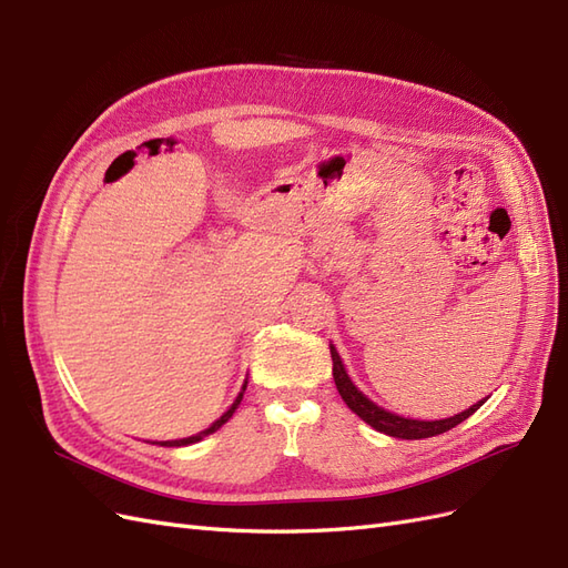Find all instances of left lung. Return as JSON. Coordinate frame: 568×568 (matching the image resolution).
<instances>
[{
    "label": "left lung",
    "instance_id": "8db88e82",
    "mask_svg": "<svg viewBox=\"0 0 568 568\" xmlns=\"http://www.w3.org/2000/svg\"><path fill=\"white\" fill-rule=\"evenodd\" d=\"M329 351H332V363H334V382H336V388L341 393L343 403H346L359 419L367 422L372 428H376V432H382L386 436L405 438V440L432 438V436L450 432L453 426L462 424L464 419H469L474 412L486 403V400H478L469 409L459 412V415L448 417V419H436V422H422V419H407V417H400V415H393V412L372 403L363 390H357V386L351 382V376H348L346 367H343L341 357H338V353H336L332 343H329Z\"/></svg>",
    "mask_w": 568,
    "mask_h": 568
}]
</instances>
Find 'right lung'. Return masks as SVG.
Here are the masks:
<instances>
[{"instance_id":"add662e5","label":"right lung","mask_w":568,"mask_h":568,"mask_svg":"<svg viewBox=\"0 0 568 568\" xmlns=\"http://www.w3.org/2000/svg\"><path fill=\"white\" fill-rule=\"evenodd\" d=\"M246 384H248V382H244V386H242V393L236 395V400L232 403V407L225 412V415H222L217 422H213L209 428H205V432H201V434H196V436H189V438H180V440H159V445H165V448H180V445H192V443H199V440H203V438L209 436V434H215L222 424L230 422V417L234 415V409L239 407V403H242V398H244V390H246Z\"/></svg>"}]
</instances>
